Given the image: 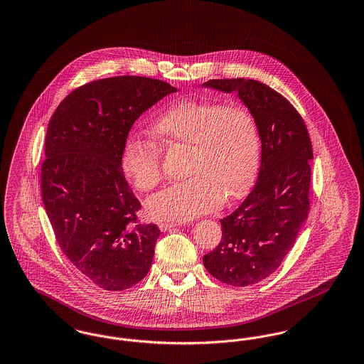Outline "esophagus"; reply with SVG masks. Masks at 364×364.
Wrapping results in <instances>:
<instances>
[{
  "mask_svg": "<svg viewBox=\"0 0 364 364\" xmlns=\"http://www.w3.org/2000/svg\"><path fill=\"white\" fill-rule=\"evenodd\" d=\"M178 225H180V224H177V223H159V224H158L159 229H161L162 232H166V230L173 229V228Z\"/></svg>",
  "mask_w": 364,
  "mask_h": 364,
  "instance_id": "1",
  "label": "esophagus"
}]
</instances>
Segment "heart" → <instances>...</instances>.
<instances>
[{"label":"heart","mask_w":364,"mask_h":364,"mask_svg":"<svg viewBox=\"0 0 364 364\" xmlns=\"http://www.w3.org/2000/svg\"><path fill=\"white\" fill-rule=\"evenodd\" d=\"M159 144L190 147L191 178L172 184L146 200L154 220L186 221L235 200L251 187L259 166V128L239 105L180 101L162 112L151 127ZM120 166L139 191L156 188L162 178L161 153L153 141L127 139Z\"/></svg>","instance_id":"1"}]
</instances>
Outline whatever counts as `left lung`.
Segmentation results:
<instances>
[{
	"label": "left lung",
	"mask_w": 364,
	"mask_h": 364,
	"mask_svg": "<svg viewBox=\"0 0 364 364\" xmlns=\"http://www.w3.org/2000/svg\"><path fill=\"white\" fill-rule=\"evenodd\" d=\"M202 87L237 92L259 128V173L242 205L223 218V239L203 257L213 277L257 284L274 273L309 217L311 140L297 110L281 94L252 79H215Z\"/></svg>",
	"instance_id": "obj_1"
}]
</instances>
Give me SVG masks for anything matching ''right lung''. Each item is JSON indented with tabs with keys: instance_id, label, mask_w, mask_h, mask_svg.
I'll return each mask as SVG.
<instances>
[{
	"instance_id": "obj_1",
	"label": "right lung",
	"mask_w": 364,
	"mask_h": 364,
	"mask_svg": "<svg viewBox=\"0 0 364 364\" xmlns=\"http://www.w3.org/2000/svg\"><path fill=\"white\" fill-rule=\"evenodd\" d=\"M177 91L162 80L117 76L76 88L48 127L41 188L58 245L73 267L106 291L146 277L161 230L136 224L140 208L120 166L139 117Z\"/></svg>"
}]
</instances>
